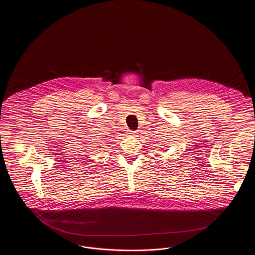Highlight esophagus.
Masks as SVG:
<instances>
[{"instance_id":"obj_1","label":"esophagus","mask_w":255,"mask_h":255,"mask_svg":"<svg viewBox=\"0 0 255 255\" xmlns=\"http://www.w3.org/2000/svg\"><path fill=\"white\" fill-rule=\"evenodd\" d=\"M137 132H136V131H130V132H129V135H131V136H133V137H134V136H136V135H137Z\"/></svg>"}]
</instances>
